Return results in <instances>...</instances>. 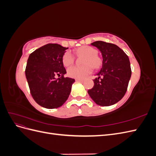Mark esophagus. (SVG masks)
I'll use <instances>...</instances> for the list:
<instances>
[{
  "label": "esophagus",
  "mask_w": 156,
  "mask_h": 156,
  "mask_svg": "<svg viewBox=\"0 0 156 156\" xmlns=\"http://www.w3.org/2000/svg\"><path fill=\"white\" fill-rule=\"evenodd\" d=\"M75 81H79V82H83L84 80L83 79H75Z\"/></svg>",
  "instance_id": "obj_1"
}]
</instances>
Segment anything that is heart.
Masks as SVG:
<instances>
[{"label":"heart","mask_w":156,"mask_h":156,"mask_svg":"<svg viewBox=\"0 0 156 156\" xmlns=\"http://www.w3.org/2000/svg\"><path fill=\"white\" fill-rule=\"evenodd\" d=\"M77 55L85 56L83 60L82 66H73L68 69L67 73L69 77L75 79H84L92 72V65L94 68H98L101 64V60L97 54V50L90 46L84 45L79 48L75 51ZM74 56L69 51H66L62 56V63L64 66L68 67L74 62ZM92 65L91 66L90 64Z\"/></svg>","instance_id":"heart-1"}]
</instances>
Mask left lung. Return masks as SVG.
<instances>
[{
  "label": "left lung",
  "mask_w": 156,
  "mask_h": 156,
  "mask_svg": "<svg viewBox=\"0 0 156 156\" xmlns=\"http://www.w3.org/2000/svg\"><path fill=\"white\" fill-rule=\"evenodd\" d=\"M100 51L102 67L94 80V85L88 90L96 104L110 106L124 97L131 75L128 56L119 47L113 44L96 41L91 44Z\"/></svg>",
  "instance_id": "1"
}]
</instances>
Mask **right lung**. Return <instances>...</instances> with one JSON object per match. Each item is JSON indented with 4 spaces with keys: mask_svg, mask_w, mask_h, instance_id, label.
I'll list each match as a JSON object with an SVG mask.
<instances>
[{
    "mask_svg": "<svg viewBox=\"0 0 156 156\" xmlns=\"http://www.w3.org/2000/svg\"><path fill=\"white\" fill-rule=\"evenodd\" d=\"M68 48L48 44L29 55L25 75L35 101L47 108L62 106L68 100L75 79L64 77L66 73L62 56ZM60 77L55 79V76Z\"/></svg>",
    "mask_w": 156,
    "mask_h": 156,
    "instance_id": "right-lung-1",
    "label": "right lung"
}]
</instances>
